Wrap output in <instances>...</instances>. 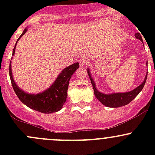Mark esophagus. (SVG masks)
I'll return each instance as SVG.
<instances>
[{
	"label": "esophagus",
	"mask_w": 155,
	"mask_h": 155,
	"mask_svg": "<svg viewBox=\"0 0 155 155\" xmlns=\"http://www.w3.org/2000/svg\"><path fill=\"white\" fill-rule=\"evenodd\" d=\"M87 63H88V61H87V59H85V58H82V59H80V60H79V65H80L81 67L84 66V65H85V64H87Z\"/></svg>",
	"instance_id": "34e87169"
}]
</instances>
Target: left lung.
I'll return each mask as SVG.
<instances>
[{"mask_svg": "<svg viewBox=\"0 0 155 155\" xmlns=\"http://www.w3.org/2000/svg\"><path fill=\"white\" fill-rule=\"evenodd\" d=\"M136 38L139 39V40H141L143 43V38H142L141 35H140V33H137L135 34ZM147 65V63H146ZM148 66V65H147ZM87 74H88L89 78H90V80L91 82L92 86H93L94 91V95L97 98L98 101L101 103L102 104H104V106L107 107H123V106H125L127 104H128L129 103H130L137 95L140 94V92L143 90V87H144L145 82H146L147 79V74L145 76V78L143 81V83L140 85H139L138 87H136L135 89H134L133 91L129 92H124V93H113V94H103L101 92L98 91L97 89L96 88V85H95L94 81L92 79L91 76L90 71L88 70V69H87Z\"/></svg>", "mask_w": 155, "mask_h": 155, "instance_id": "8db88e82", "label": "left lung"}]
</instances>
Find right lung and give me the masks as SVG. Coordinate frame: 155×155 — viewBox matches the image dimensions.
I'll return each instance as SVG.
<instances>
[{"instance_id":"right-lung-1","label":"right lung","mask_w":155,"mask_h":155,"mask_svg":"<svg viewBox=\"0 0 155 155\" xmlns=\"http://www.w3.org/2000/svg\"><path fill=\"white\" fill-rule=\"evenodd\" d=\"M27 31V28L24 30L21 35L17 40L16 43ZM16 43L13 48V51H12V55H14L15 54ZM79 63L76 62L68 68H64L62 70L61 73L58 75L57 79H55L54 83L51 86L42 93L37 94L26 93V92L23 91L21 89H20L18 85L15 84L13 77H12L11 61L10 63L9 73H10L11 83H12L14 91L18 99L25 105L40 112L52 113V112H58L63 107V105L64 104L67 97H68V89L70 79L72 75L79 68Z\"/></svg>"}]
</instances>
